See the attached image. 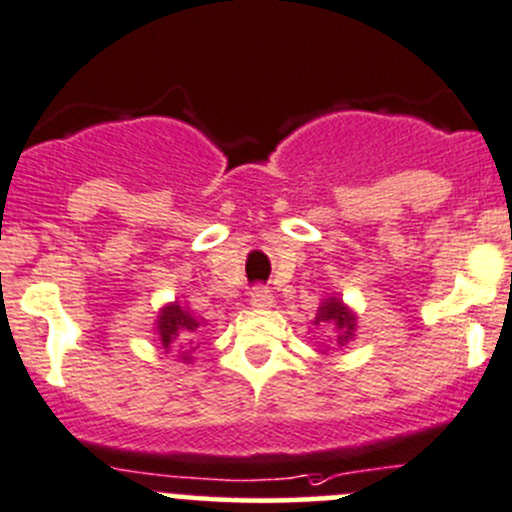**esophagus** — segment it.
<instances>
[{
	"instance_id": "esophagus-1",
	"label": "esophagus",
	"mask_w": 512,
	"mask_h": 512,
	"mask_svg": "<svg viewBox=\"0 0 512 512\" xmlns=\"http://www.w3.org/2000/svg\"><path fill=\"white\" fill-rule=\"evenodd\" d=\"M250 304L255 309H267L275 304V297H272L270 289L257 285V287H252V292H250Z\"/></svg>"
}]
</instances>
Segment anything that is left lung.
Masks as SVG:
<instances>
[{
	"mask_svg": "<svg viewBox=\"0 0 512 512\" xmlns=\"http://www.w3.org/2000/svg\"><path fill=\"white\" fill-rule=\"evenodd\" d=\"M319 322H329L334 329H337V344H344L352 339L354 332V314L344 307L339 299H329L319 307L317 314V324Z\"/></svg>",
	"mask_w": 512,
	"mask_h": 512,
	"instance_id": "1",
	"label": "left lung"
}]
</instances>
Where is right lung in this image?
I'll return each instance as SVG.
<instances>
[{
    "mask_svg": "<svg viewBox=\"0 0 512 512\" xmlns=\"http://www.w3.org/2000/svg\"><path fill=\"white\" fill-rule=\"evenodd\" d=\"M198 327L200 322L193 317V314L185 312L180 304H170V307H165L158 317L160 344L168 349L175 339H178V342H185V339H188ZM185 359H188V356H185Z\"/></svg>",
    "mask_w": 512,
    "mask_h": 512,
    "instance_id": "obj_1",
    "label": "right lung"
}]
</instances>
